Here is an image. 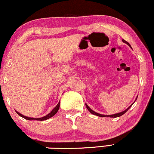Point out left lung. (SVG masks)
I'll use <instances>...</instances> for the list:
<instances>
[{
	"label": "left lung",
	"mask_w": 154,
	"mask_h": 154,
	"mask_svg": "<svg viewBox=\"0 0 154 154\" xmlns=\"http://www.w3.org/2000/svg\"><path fill=\"white\" fill-rule=\"evenodd\" d=\"M122 41L124 43H127V44L128 45V46L129 47H131V45L129 44V43H128L127 41H126L125 40H122ZM137 97H136V100H137ZM134 103H133V104L131 105L130 106H128L127 109L125 110V111H122V112H121V113H116V114H113V115H108V116H106V115H102V114H100V113H96V112H95V111H93V110H92L90 107H89L88 105H87L86 104V108H87V109L89 111L91 112V113H92V114H93V115H95V116H99V117H110V118H117V117H120V116H122V115H124L125 114L126 112H127L128 109H130V107H131V106L133 104H134Z\"/></svg>",
	"instance_id": "8db88e82"
}]
</instances>
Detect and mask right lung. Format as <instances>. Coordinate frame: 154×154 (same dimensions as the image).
<instances>
[{"label":"right lung","mask_w":154,"mask_h":154,"mask_svg":"<svg viewBox=\"0 0 154 154\" xmlns=\"http://www.w3.org/2000/svg\"><path fill=\"white\" fill-rule=\"evenodd\" d=\"M59 106H60V102H59L58 103V104L56 106H55L53 110L50 112V113H48V115H46V116H44V117H42V118H29V117H26L23 116V115L20 114V113H18V112L16 111L18 115H19V116L20 117H22V118H23L26 119V120H40V121H43V120H48V119H49L50 118H52V116H54L55 114H56L57 113V111H59Z\"/></svg>","instance_id":"obj_1"}]
</instances>
